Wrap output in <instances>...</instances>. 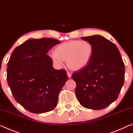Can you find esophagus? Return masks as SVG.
Instances as JSON below:
<instances>
[{"instance_id":"34e87169","label":"esophagus","mask_w":133,"mask_h":133,"mask_svg":"<svg viewBox=\"0 0 133 133\" xmlns=\"http://www.w3.org/2000/svg\"><path fill=\"white\" fill-rule=\"evenodd\" d=\"M67 75H68V78H71V73L68 72H67Z\"/></svg>"}]
</instances>
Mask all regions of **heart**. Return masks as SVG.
Wrapping results in <instances>:
<instances>
[{
    "label": "heart",
    "instance_id": "1",
    "mask_svg": "<svg viewBox=\"0 0 133 133\" xmlns=\"http://www.w3.org/2000/svg\"><path fill=\"white\" fill-rule=\"evenodd\" d=\"M94 48L87 40H71L56 47L51 54V59L57 66H61L66 61V65L73 71H78L89 64L93 56Z\"/></svg>",
    "mask_w": 133,
    "mask_h": 133
}]
</instances>
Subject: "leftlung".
Masks as SVG:
<instances>
[{"instance_id":"1","label":"left lung","mask_w":133,"mask_h":133,"mask_svg":"<svg viewBox=\"0 0 133 133\" xmlns=\"http://www.w3.org/2000/svg\"><path fill=\"white\" fill-rule=\"evenodd\" d=\"M92 43L93 56L86 66L74 72L75 95L81 106L99 110L116 100L124 84L125 68L119 51L99 35L81 37Z\"/></svg>"}]
</instances>
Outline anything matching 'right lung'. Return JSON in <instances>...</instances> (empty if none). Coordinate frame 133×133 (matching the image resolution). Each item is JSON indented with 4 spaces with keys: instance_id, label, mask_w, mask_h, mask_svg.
I'll use <instances>...</instances> for the list:
<instances>
[{
    "instance_id": "1",
    "label": "right lung",
    "mask_w": 133,
    "mask_h": 133,
    "mask_svg": "<svg viewBox=\"0 0 133 133\" xmlns=\"http://www.w3.org/2000/svg\"><path fill=\"white\" fill-rule=\"evenodd\" d=\"M55 38L30 39L17 47L8 63L7 81L18 103L34 114L52 111L68 79L64 69L57 70L47 53L60 43Z\"/></svg>"
}]
</instances>
